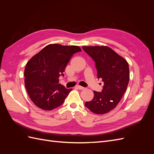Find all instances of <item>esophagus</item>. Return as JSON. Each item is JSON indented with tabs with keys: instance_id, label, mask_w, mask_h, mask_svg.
Returning <instances> with one entry per match:
<instances>
[{
	"instance_id": "esophagus-1",
	"label": "esophagus",
	"mask_w": 154,
	"mask_h": 154,
	"mask_svg": "<svg viewBox=\"0 0 154 154\" xmlns=\"http://www.w3.org/2000/svg\"><path fill=\"white\" fill-rule=\"evenodd\" d=\"M76 87L78 88V89H80V90H83V89H84V88H85V87H83L80 86V85H77Z\"/></svg>"
}]
</instances>
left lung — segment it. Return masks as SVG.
<instances>
[{"instance_id":"left-lung-1","label":"left lung","mask_w":154,"mask_h":154,"mask_svg":"<svg viewBox=\"0 0 154 154\" xmlns=\"http://www.w3.org/2000/svg\"><path fill=\"white\" fill-rule=\"evenodd\" d=\"M95 62L97 78L104 83L102 92L94 91V98L85 106L93 113L104 114L114 109L127 90L129 82L127 62L107 46H83Z\"/></svg>"}]
</instances>
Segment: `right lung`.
<instances>
[{
  "instance_id": "1",
  "label": "right lung",
  "mask_w": 154,
  "mask_h": 154,
  "mask_svg": "<svg viewBox=\"0 0 154 154\" xmlns=\"http://www.w3.org/2000/svg\"><path fill=\"white\" fill-rule=\"evenodd\" d=\"M82 50L78 46L49 44L32 57L24 71L25 86L31 101L40 109L51 110L62 105L72 91L60 84L72 55Z\"/></svg>"
}]
</instances>
